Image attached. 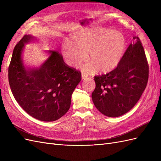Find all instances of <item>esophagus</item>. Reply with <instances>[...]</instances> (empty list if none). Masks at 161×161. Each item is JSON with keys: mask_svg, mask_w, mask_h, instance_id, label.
Here are the masks:
<instances>
[{"mask_svg": "<svg viewBox=\"0 0 161 161\" xmlns=\"http://www.w3.org/2000/svg\"><path fill=\"white\" fill-rule=\"evenodd\" d=\"M81 78H82V80H85V79H86V78H87V75L86 74H85V73H82V74H81Z\"/></svg>", "mask_w": 161, "mask_h": 161, "instance_id": "34e87169", "label": "esophagus"}]
</instances>
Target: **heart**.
Listing matches in <instances>:
<instances>
[{
	"mask_svg": "<svg viewBox=\"0 0 161 161\" xmlns=\"http://www.w3.org/2000/svg\"><path fill=\"white\" fill-rule=\"evenodd\" d=\"M125 38L120 32L105 28L89 29L70 36L61 46L62 56L67 65L75 68L85 59L86 72L97 69L108 73L118 66L125 49Z\"/></svg>",
	"mask_w": 161,
	"mask_h": 161,
	"instance_id": "heart-1",
	"label": "heart"
}]
</instances>
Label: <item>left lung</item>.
<instances>
[{
    "mask_svg": "<svg viewBox=\"0 0 161 161\" xmlns=\"http://www.w3.org/2000/svg\"><path fill=\"white\" fill-rule=\"evenodd\" d=\"M118 66L95 76L92 102L101 114L116 118L128 112L140 99L148 79V64L140 39L134 36Z\"/></svg>",
    "mask_w": 161,
    "mask_h": 161,
    "instance_id": "8db88e82",
    "label": "left lung"
}]
</instances>
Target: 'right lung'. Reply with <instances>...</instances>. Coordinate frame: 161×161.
I'll list each match as a JSON object with an SVG mask.
<instances>
[{"label": "right lung", "instance_id": "1", "mask_svg": "<svg viewBox=\"0 0 161 161\" xmlns=\"http://www.w3.org/2000/svg\"><path fill=\"white\" fill-rule=\"evenodd\" d=\"M34 40L25 35L14 47L8 67L9 85L14 99L29 115L53 121L70 109L81 75L65 64L60 53L52 50L47 52L49 57L40 67L26 66L22 53L25 45Z\"/></svg>", "mask_w": 161, "mask_h": 161}]
</instances>
